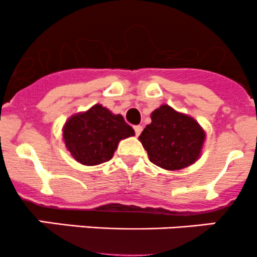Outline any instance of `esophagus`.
Listing matches in <instances>:
<instances>
[{"instance_id":"esophagus-1","label":"esophagus","mask_w":257,"mask_h":257,"mask_svg":"<svg viewBox=\"0 0 257 257\" xmlns=\"http://www.w3.org/2000/svg\"><path fill=\"white\" fill-rule=\"evenodd\" d=\"M142 131H143V126H142V125H136V126H134V132H136V136L137 137L141 136Z\"/></svg>"}]
</instances>
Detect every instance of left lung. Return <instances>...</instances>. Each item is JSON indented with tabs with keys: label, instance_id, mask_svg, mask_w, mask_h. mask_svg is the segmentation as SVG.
Returning <instances> with one entry per match:
<instances>
[{
	"label": "left lung",
	"instance_id": "obj_1",
	"mask_svg": "<svg viewBox=\"0 0 257 257\" xmlns=\"http://www.w3.org/2000/svg\"><path fill=\"white\" fill-rule=\"evenodd\" d=\"M139 136L153 164L167 170H180L199 159L205 133L198 121L164 104L150 115Z\"/></svg>",
	"mask_w": 257,
	"mask_h": 257
}]
</instances>
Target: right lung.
Here are the masks:
<instances>
[{
  "label": "right lung",
  "instance_id": "1",
  "mask_svg": "<svg viewBox=\"0 0 257 257\" xmlns=\"http://www.w3.org/2000/svg\"><path fill=\"white\" fill-rule=\"evenodd\" d=\"M134 131L120 114H113L100 104L74 114L63 126V139L72 157L83 165H98L112 159L121 139Z\"/></svg>",
  "mask_w": 257,
  "mask_h": 257
}]
</instances>
